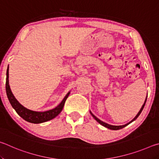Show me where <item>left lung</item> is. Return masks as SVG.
<instances>
[{"instance_id":"obj_1","label":"left lung","mask_w":159,"mask_h":159,"mask_svg":"<svg viewBox=\"0 0 159 159\" xmlns=\"http://www.w3.org/2000/svg\"><path fill=\"white\" fill-rule=\"evenodd\" d=\"M147 97H146V99H145V101H144V102L143 105L142 106L140 110H139V112L138 113V114H137V115L135 116V117H134L133 120H130V121L129 122V123H126V124H125V125H109V124H108V123H104V122H103V121H102V120H99L98 118H97V117L95 116L93 114L92 112H91V111H90V114L92 115V116H93L94 118H95V119L97 120V121H98V122L99 123V124H101L102 125L104 126V127L107 128H109V129H110V130H120V129H122V128H123L124 127H125L126 125H129V124H130V123H131L132 122L134 121V120H136L137 118H138V117L139 116V114H141V112L142 111V110H143V109H144V105H145V103H146V101H147Z\"/></svg>"}]
</instances>
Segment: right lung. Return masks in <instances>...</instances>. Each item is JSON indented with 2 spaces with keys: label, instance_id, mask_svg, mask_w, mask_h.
<instances>
[{
  "label": "right lung",
  "instance_id": "1",
  "mask_svg": "<svg viewBox=\"0 0 159 159\" xmlns=\"http://www.w3.org/2000/svg\"><path fill=\"white\" fill-rule=\"evenodd\" d=\"M6 83H5V90H6V94L7 98L9 99L10 103L11 104L12 108L14 109L18 115L21 116L23 119H25L26 121L32 123H41L48 121V120L53 119L57 116L60 114V113L62 110L64 103L68 98L70 91L66 94L64 97L62 101L60 102V104L55 107V108L48 111H36L33 110L29 109L24 107L22 104H21L17 101V99L15 98V97L13 95L11 89H10L9 85V67L7 69L6 73Z\"/></svg>",
  "mask_w": 159,
  "mask_h": 159
}]
</instances>
